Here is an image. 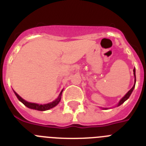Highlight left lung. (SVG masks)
<instances>
[{"mask_svg": "<svg viewBox=\"0 0 146 146\" xmlns=\"http://www.w3.org/2000/svg\"><path fill=\"white\" fill-rule=\"evenodd\" d=\"M133 72H134V76H135V84H134L133 87L131 88L130 89L129 91L128 92L126 93V95H125V96H123V97L122 98V99H121V100H120V102H118V105H117V106H118H118H120V105H121V104H123V103L124 102L126 101V100H127V99H129V96H130V95H131V93H132V91H133L134 88H135V82H136V75H135V69H134ZM104 109H106V108H104Z\"/></svg>", "mask_w": 146, "mask_h": 146, "instance_id": "1", "label": "left lung"}]
</instances>
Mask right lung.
Instances as JSON below:
<instances>
[{"label":"right lung","mask_w":146,"mask_h":146,"mask_svg":"<svg viewBox=\"0 0 146 146\" xmlns=\"http://www.w3.org/2000/svg\"><path fill=\"white\" fill-rule=\"evenodd\" d=\"M16 95V96L17 97V99H19V101L21 102L24 105L27 107V108H30V109H33V110H39V111H45V110H50L51 108H54L60 102V99H61V95H62V92H63V90L61 91V92L59 94L58 97V99H56L55 101L52 102L48 103V104H36V103H31V102H26L25 100L23 99L22 97H20L17 94L15 91H14Z\"/></svg>","instance_id":"add662e5"}]
</instances>
